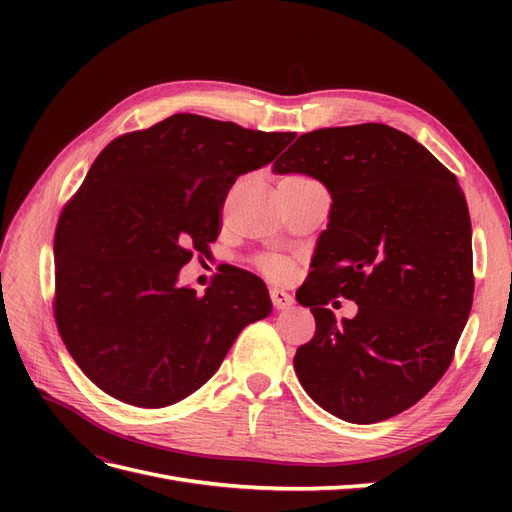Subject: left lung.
Masks as SVG:
<instances>
[{
  "label": "left lung",
  "instance_id": "8db88e82",
  "mask_svg": "<svg viewBox=\"0 0 512 512\" xmlns=\"http://www.w3.org/2000/svg\"><path fill=\"white\" fill-rule=\"evenodd\" d=\"M265 164L254 130L194 113L102 149L55 232V324L98 389L138 408L177 404L265 318V284L247 271L177 284L194 254L211 256L232 183Z\"/></svg>",
  "mask_w": 512,
  "mask_h": 512
}]
</instances>
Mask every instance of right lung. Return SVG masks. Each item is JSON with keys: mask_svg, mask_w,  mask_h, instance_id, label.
I'll return each mask as SVG.
<instances>
[{"mask_svg": "<svg viewBox=\"0 0 512 512\" xmlns=\"http://www.w3.org/2000/svg\"><path fill=\"white\" fill-rule=\"evenodd\" d=\"M303 143L299 173L327 185L333 205L316 250L322 290L307 305L316 333L294 371L327 412L380 423L453 361L474 299L468 203L451 170L384 123L322 128ZM337 296L360 309L335 315Z\"/></svg>", "mask_w": 512, "mask_h": 512, "instance_id": "add662e5", "label": "right lung"}]
</instances>
